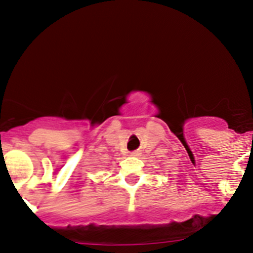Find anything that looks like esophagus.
I'll return each mask as SVG.
<instances>
[{"instance_id": "1", "label": "esophagus", "mask_w": 253, "mask_h": 253, "mask_svg": "<svg viewBox=\"0 0 253 253\" xmlns=\"http://www.w3.org/2000/svg\"><path fill=\"white\" fill-rule=\"evenodd\" d=\"M131 156H132V157H137V156H138V152H132Z\"/></svg>"}]
</instances>
